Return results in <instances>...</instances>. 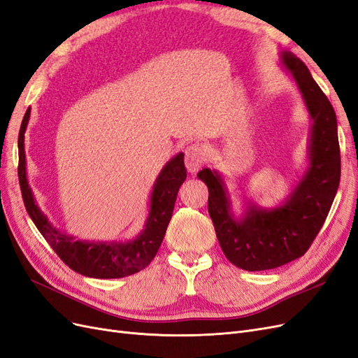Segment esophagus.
<instances>
[{
  "label": "esophagus",
  "instance_id": "esophagus-1",
  "mask_svg": "<svg viewBox=\"0 0 358 358\" xmlns=\"http://www.w3.org/2000/svg\"><path fill=\"white\" fill-rule=\"evenodd\" d=\"M208 154L201 143H191L185 149V166L189 173H196L203 164Z\"/></svg>",
  "mask_w": 358,
  "mask_h": 358
}]
</instances>
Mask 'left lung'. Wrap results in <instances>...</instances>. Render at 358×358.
<instances>
[{
  "instance_id": "left-lung-1",
  "label": "left lung",
  "mask_w": 358,
  "mask_h": 358,
  "mask_svg": "<svg viewBox=\"0 0 358 358\" xmlns=\"http://www.w3.org/2000/svg\"><path fill=\"white\" fill-rule=\"evenodd\" d=\"M297 83L312 119L309 167L284 204L275 209L249 203L242 218L231 212L225 183L215 170L199 171L209 188L208 209L224 255L248 272L284 266L305 254L326 221L341 180L338 121L329 99L294 53L280 55Z\"/></svg>"
}]
</instances>
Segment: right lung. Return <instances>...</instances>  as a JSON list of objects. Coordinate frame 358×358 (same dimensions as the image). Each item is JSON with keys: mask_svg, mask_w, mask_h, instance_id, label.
<instances>
[{"mask_svg": "<svg viewBox=\"0 0 358 358\" xmlns=\"http://www.w3.org/2000/svg\"><path fill=\"white\" fill-rule=\"evenodd\" d=\"M31 109L27 110L19 129V185L22 191L24 204L32 222L45 237L53 251L71 270L88 278L115 279L134 275L145 268L157 255L164 239L167 225L171 220L175 201L180 185L187 179V169L183 164V154L173 157L158 175L152 194L150 209L145 229L134 241L129 242H83L74 241L71 236L58 231L36 203L27 179V161L24 150L25 129L29 121Z\"/></svg>", "mask_w": 358, "mask_h": 358, "instance_id": "add662e5", "label": "right lung"}]
</instances>
